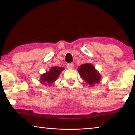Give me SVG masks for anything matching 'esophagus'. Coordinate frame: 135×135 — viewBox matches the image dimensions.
Masks as SVG:
<instances>
[{
    "label": "esophagus",
    "mask_w": 135,
    "mask_h": 135,
    "mask_svg": "<svg viewBox=\"0 0 135 135\" xmlns=\"http://www.w3.org/2000/svg\"><path fill=\"white\" fill-rule=\"evenodd\" d=\"M67 67L68 68V69H72L74 67V64L73 63H70V64H68L67 65Z\"/></svg>",
    "instance_id": "esophagus-1"
}]
</instances>
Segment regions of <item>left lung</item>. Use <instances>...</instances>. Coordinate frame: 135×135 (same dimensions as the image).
<instances>
[{
    "mask_svg": "<svg viewBox=\"0 0 135 135\" xmlns=\"http://www.w3.org/2000/svg\"><path fill=\"white\" fill-rule=\"evenodd\" d=\"M78 71L82 79L91 86L100 81L101 76L99 73L97 72L95 68L89 63L82 64L78 68Z\"/></svg>",
    "mask_w": 135,
    "mask_h": 135,
    "instance_id": "left-lung-1",
    "label": "left lung"
}]
</instances>
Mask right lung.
<instances>
[{
	"instance_id": "1",
	"label": "right lung",
	"mask_w": 135,
	"mask_h": 135,
	"mask_svg": "<svg viewBox=\"0 0 135 135\" xmlns=\"http://www.w3.org/2000/svg\"><path fill=\"white\" fill-rule=\"evenodd\" d=\"M63 70H64V68L62 67H52L50 69V71L43 74L41 76V79H40V81H41L43 84L49 85H50V84H53L54 81H56V79L58 78L60 73H61Z\"/></svg>"
}]
</instances>
